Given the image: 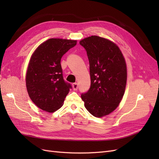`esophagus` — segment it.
I'll return each mask as SVG.
<instances>
[{"instance_id":"34e87169","label":"esophagus","mask_w":159,"mask_h":159,"mask_svg":"<svg viewBox=\"0 0 159 159\" xmlns=\"http://www.w3.org/2000/svg\"><path fill=\"white\" fill-rule=\"evenodd\" d=\"M72 87H73L74 90L76 91L77 89H78V84H77V83H74V84H72Z\"/></svg>"}]
</instances>
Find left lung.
Returning a JSON list of instances; mask_svg holds the SVG:
<instances>
[{"label": "left lung", "mask_w": 159, "mask_h": 159, "mask_svg": "<svg viewBox=\"0 0 159 159\" xmlns=\"http://www.w3.org/2000/svg\"><path fill=\"white\" fill-rule=\"evenodd\" d=\"M89 62L91 86L81 94L85 107L95 117L112 113L121 102L125 91L127 70L119 46L105 38L91 36L80 40Z\"/></svg>", "instance_id": "1"}]
</instances>
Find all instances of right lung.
Returning <instances> with one entry per match:
<instances>
[{
    "mask_svg": "<svg viewBox=\"0 0 159 159\" xmlns=\"http://www.w3.org/2000/svg\"><path fill=\"white\" fill-rule=\"evenodd\" d=\"M77 40L50 38L33 52L26 74L28 95L38 107L53 113L62 105L71 86L62 75L61 58Z\"/></svg>",
    "mask_w": 159,
    "mask_h": 159,
    "instance_id": "add662e5",
    "label": "right lung"
}]
</instances>
